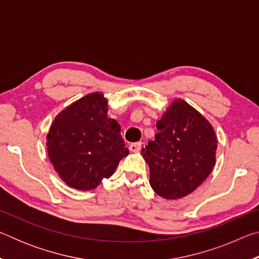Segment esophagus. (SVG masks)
Segmentation results:
<instances>
[{"label": "esophagus", "mask_w": 259, "mask_h": 259, "mask_svg": "<svg viewBox=\"0 0 259 259\" xmlns=\"http://www.w3.org/2000/svg\"><path fill=\"white\" fill-rule=\"evenodd\" d=\"M140 147H142V143H140V142L133 143V144H130L129 150H130L131 152H139Z\"/></svg>", "instance_id": "1"}]
</instances>
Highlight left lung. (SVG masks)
I'll return each instance as SVG.
<instances>
[{
    "mask_svg": "<svg viewBox=\"0 0 259 259\" xmlns=\"http://www.w3.org/2000/svg\"><path fill=\"white\" fill-rule=\"evenodd\" d=\"M157 134L142 150L150 166V184L166 200L182 199L195 191L216 162L217 137L210 122L176 99L156 123Z\"/></svg>",
    "mask_w": 259,
    "mask_h": 259,
    "instance_id": "8db88e82",
    "label": "left lung"
}]
</instances>
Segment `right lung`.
<instances>
[{
    "label": "right lung",
    "mask_w": 259,
    "mask_h": 259,
    "mask_svg": "<svg viewBox=\"0 0 259 259\" xmlns=\"http://www.w3.org/2000/svg\"><path fill=\"white\" fill-rule=\"evenodd\" d=\"M107 104L102 93L84 96L55 117L47 136L50 162L75 190H94L129 154L120 124L107 117Z\"/></svg>",
    "instance_id": "right-lung-1"
}]
</instances>
